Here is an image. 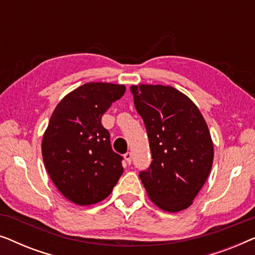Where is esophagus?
Segmentation results:
<instances>
[{
    "label": "esophagus",
    "instance_id": "1",
    "mask_svg": "<svg viewBox=\"0 0 255 255\" xmlns=\"http://www.w3.org/2000/svg\"><path fill=\"white\" fill-rule=\"evenodd\" d=\"M124 158H125V160H127V162L128 163V165H130L131 161H132V153H131V152L125 153V154H124Z\"/></svg>",
    "mask_w": 255,
    "mask_h": 255
}]
</instances>
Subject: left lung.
Returning a JSON list of instances; mask_svg holds the SVG:
<instances>
[{"label":"left lung","mask_w":255,"mask_h":255,"mask_svg":"<svg viewBox=\"0 0 255 255\" xmlns=\"http://www.w3.org/2000/svg\"><path fill=\"white\" fill-rule=\"evenodd\" d=\"M144 121L152 162L139 173L148 197L165 211L190 207L210 174L214 145L195 103L170 86H131Z\"/></svg>","instance_id":"8db88e82"}]
</instances>
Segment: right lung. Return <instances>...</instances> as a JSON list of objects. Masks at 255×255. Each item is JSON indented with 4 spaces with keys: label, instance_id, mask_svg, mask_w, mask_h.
<instances>
[{
    "label": "right lung",
    "instance_id": "add662e5",
    "mask_svg": "<svg viewBox=\"0 0 255 255\" xmlns=\"http://www.w3.org/2000/svg\"><path fill=\"white\" fill-rule=\"evenodd\" d=\"M125 86L88 82L55 107L41 141L45 167L54 186L78 205L103 201L123 174V158L111 148L101 118Z\"/></svg>",
    "mask_w": 255,
    "mask_h": 255
}]
</instances>
